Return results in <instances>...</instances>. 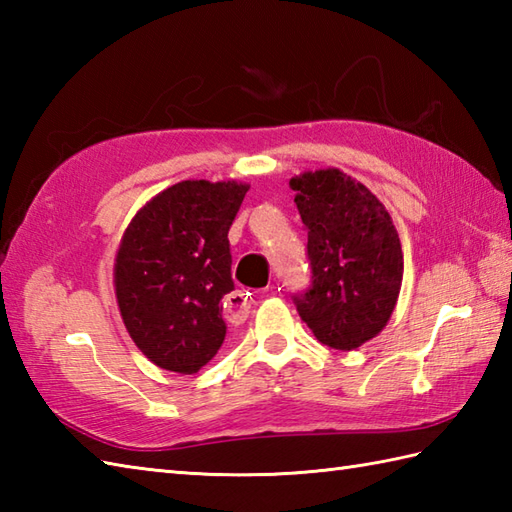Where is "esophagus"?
<instances>
[{
  "instance_id": "34e87169",
  "label": "esophagus",
  "mask_w": 512,
  "mask_h": 512,
  "mask_svg": "<svg viewBox=\"0 0 512 512\" xmlns=\"http://www.w3.org/2000/svg\"><path fill=\"white\" fill-rule=\"evenodd\" d=\"M250 312V292L235 290L224 299V317L228 323H242Z\"/></svg>"
}]
</instances>
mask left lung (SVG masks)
I'll return each instance as SVG.
<instances>
[{"label":"left lung","instance_id":"1","mask_svg":"<svg viewBox=\"0 0 512 512\" xmlns=\"http://www.w3.org/2000/svg\"><path fill=\"white\" fill-rule=\"evenodd\" d=\"M308 231L312 284L292 297L299 317L334 350H356L385 328L402 286L400 237L365 184L339 169L290 180Z\"/></svg>","mask_w":512,"mask_h":512}]
</instances>
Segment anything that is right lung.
<instances>
[{"mask_svg":"<svg viewBox=\"0 0 512 512\" xmlns=\"http://www.w3.org/2000/svg\"><path fill=\"white\" fill-rule=\"evenodd\" d=\"M248 184L182 180L151 198L125 228L114 264L118 310L151 363L195 374L226 336L235 290L228 228Z\"/></svg>","mask_w":512,"mask_h":512,"instance_id":"add662e5","label":"right lung"}]
</instances>
